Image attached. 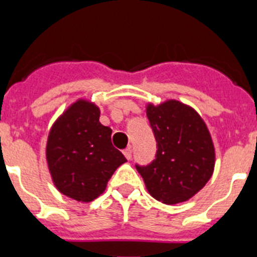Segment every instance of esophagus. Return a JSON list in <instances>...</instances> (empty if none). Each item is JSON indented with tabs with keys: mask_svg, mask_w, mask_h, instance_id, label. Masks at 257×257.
<instances>
[{
	"mask_svg": "<svg viewBox=\"0 0 257 257\" xmlns=\"http://www.w3.org/2000/svg\"><path fill=\"white\" fill-rule=\"evenodd\" d=\"M123 154L127 160H131V157H133V151H131V148H127L123 151Z\"/></svg>",
	"mask_w": 257,
	"mask_h": 257,
	"instance_id": "esophagus-1",
	"label": "esophagus"
}]
</instances>
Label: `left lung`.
I'll list each match as a JSON object with an SVG mask.
<instances>
[{"label":"left lung","instance_id":"left-lung-1","mask_svg":"<svg viewBox=\"0 0 257 257\" xmlns=\"http://www.w3.org/2000/svg\"><path fill=\"white\" fill-rule=\"evenodd\" d=\"M147 117L157 142L156 160L138 166L147 190L165 205L192 198L213 174L215 147L201 115L175 99L147 105Z\"/></svg>","mask_w":257,"mask_h":257}]
</instances>
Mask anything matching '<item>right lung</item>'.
Instances as JSON below:
<instances>
[{
  "instance_id": "right-lung-1",
  "label": "right lung",
  "mask_w": 257,
  "mask_h": 257,
  "mask_svg": "<svg viewBox=\"0 0 257 257\" xmlns=\"http://www.w3.org/2000/svg\"><path fill=\"white\" fill-rule=\"evenodd\" d=\"M100 109L78 99L50 128L46 161L56 189L78 202L104 193L109 179L127 160L110 140L112 130L99 121Z\"/></svg>"
}]
</instances>
